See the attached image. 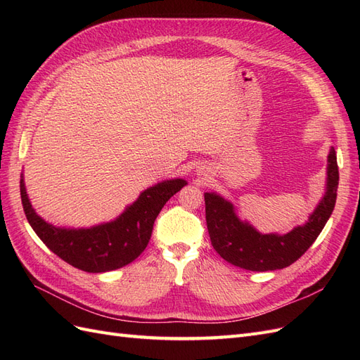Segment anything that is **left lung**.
<instances>
[{
	"instance_id": "left-lung-1",
	"label": "left lung",
	"mask_w": 360,
	"mask_h": 360,
	"mask_svg": "<svg viewBox=\"0 0 360 360\" xmlns=\"http://www.w3.org/2000/svg\"><path fill=\"white\" fill-rule=\"evenodd\" d=\"M340 171L335 148H330L328 165V192L307 225L285 236L259 234L252 226L238 221L233 205L216 193H205L207 230L214 250L228 263L252 271L284 269L297 261L317 240L336 202Z\"/></svg>"
}]
</instances>
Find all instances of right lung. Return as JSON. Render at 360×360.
<instances>
[{
	"label": "right lung",
	"mask_w": 360,
	"mask_h": 360,
	"mask_svg": "<svg viewBox=\"0 0 360 360\" xmlns=\"http://www.w3.org/2000/svg\"><path fill=\"white\" fill-rule=\"evenodd\" d=\"M184 184L186 181L177 179L148 188L117 221L89 230H64L46 224L32 210L22 180L20 200L32 230L53 254L76 269L102 274L132 263L143 254L162 207Z\"/></svg>",
	"instance_id": "right-lung-1"
}]
</instances>
